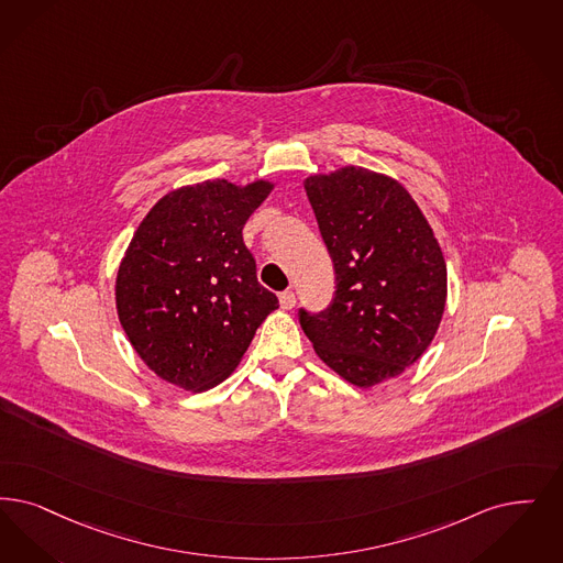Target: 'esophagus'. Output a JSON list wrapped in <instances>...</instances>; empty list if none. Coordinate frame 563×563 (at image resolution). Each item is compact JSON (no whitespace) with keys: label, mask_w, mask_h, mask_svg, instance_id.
I'll return each instance as SVG.
<instances>
[{"label":"esophagus","mask_w":563,"mask_h":563,"mask_svg":"<svg viewBox=\"0 0 563 563\" xmlns=\"http://www.w3.org/2000/svg\"><path fill=\"white\" fill-rule=\"evenodd\" d=\"M278 299H280V308H285V310H292L295 308V292L283 291L278 295Z\"/></svg>","instance_id":"1"}]
</instances>
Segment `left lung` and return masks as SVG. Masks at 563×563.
I'll use <instances>...</instances> for the list:
<instances>
[{
	"label": "left lung",
	"mask_w": 563,
	"mask_h": 563,
	"mask_svg": "<svg viewBox=\"0 0 563 563\" xmlns=\"http://www.w3.org/2000/svg\"><path fill=\"white\" fill-rule=\"evenodd\" d=\"M306 192L335 271L320 312L299 308L316 354L371 387L419 361L446 303V264L417 202L398 181L362 167L312 176Z\"/></svg>",
	"instance_id": "obj_1"
}]
</instances>
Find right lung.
<instances>
[{"label": "right lung", "instance_id": "add662e5", "mask_svg": "<svg viewBox=\"0 0 563 563\" xmlns=\"http://www.w3.org/2000/svg\"><path fill=\"white\" fill-rule=\"evenodd\" d=\"M271 190L266 181H202L163 197L137 225L117 276V310L161 379L190 391L224 382L278 308L243 243V225Z\"/></svg>", "mask_w": 563, "mask_h": 563}]
</instances>
